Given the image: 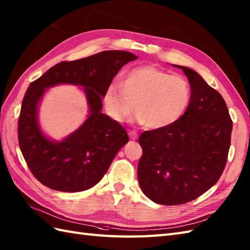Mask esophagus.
I'll list each match as a JSON object with an SVG mask.
<instances>
[{
  "mask_svg": "<svg viewBox=\"0 0 250 250\" xmlns=\"http://www.w3.org/2000/svg\"><path fill=\"white\" fill-rule=\"evenodd\" d=\"M128 135H129V138L132 139V140L137 139V137H138V133H137V131H135V130H129V131H128Z\"/></svg>",
  "mask_w": 250,
  "mask_h": 250,
  "instance_id": "esophagus-1",
  "label": "esophagus"
}]
</instances>
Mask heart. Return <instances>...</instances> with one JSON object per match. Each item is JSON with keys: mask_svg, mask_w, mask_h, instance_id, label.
Wrapping results in <instances>:
<instances>
[{"mask_svg": "<svg viewBox=\"0 0 250 250\" xmlns=\"http://www.w3.org/2000/svg\"><path fill=\"white\" fill-rule=\"evenodd\" d=\"M192 100L188 82L156 65H142L124 75L123 83H109L103 102L108 117L128 122L138 104L139 120L150 129L166 128L179 121Z\"/></svg>", "mask_w": 250, "mask_h": 250, "instance_id": "1", "label": "heart"}]
</instances>
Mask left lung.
I'll use <instances>...</instances> for the list:
<instances>
[{
  "instance_id": "left-lung-1",
  "label": "left lung",
  "mask_w": 250,
  "mask_h": 250,
  "mask_svg": "<svg viewBox=\"0 0 250 250\" xmlns=\"http://www.w3.org/2000/svg\"><path fill=\"white\" fill-rule=\"evenodd\" d=\"M184 71L192 100L182 118L166 128L144 131L139 139L143 154L138 180L156 204L191 202L214 186L226 167L232 121L226 103L197 72Z\"/></svg>"
}]
</instances>
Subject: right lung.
<instances>
[{
  "label": "right lung",
  "instance_id": "obj_1",
  "mask_svg": "<svg viewBox=\"0 0 250 250\" xmlns=\"http://www.w3.org/2000/svg\"><path fill=\"white\" fill-rule=\"evenodd\" d=\"M136 59L129 52L104 51L59 62L29 84L18 121V139L30 172L42 185L56 191L81 192L104 177L129 139L123 126L101 112L102 99L122 66ZM60 83L84 87L89 117L62 142H53L40 129L38 108L45 89Z\"/></svg>",
  "mask_w": 250,
  "mask_h": 250
}]
</instances>
